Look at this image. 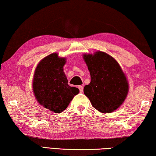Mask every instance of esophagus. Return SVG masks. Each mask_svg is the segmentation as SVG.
Segmentation results:
<instances>
[{
	"mask_svg": "<svg viewBox=\"0 0 156 156\" xmlns=\"http://www.w3.org/2000/svg\"><path fill=\"white\" fill-rule=\"evenodd\" d=\"M78 88H79V90H80V92H83V87L82 86H78Z\"/></svg>",
	"mask_w": 156,
	"mask_h": 156,
	"instance_id": "1",
	"label": "esophagus"
}]
</instances>
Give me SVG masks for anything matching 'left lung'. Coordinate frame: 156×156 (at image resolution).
<instances>
[{
	"label": "left lung",
	"instance_id": "8db88e82",
	"mask_svg": "<svg viewBox=\"0 0 156 156\" xmlns=\"http://www.w3.org/2000/svg\"><path fill=\"white\" fill-rule=\"evenodd\" d=\"M83 58L91 78L90 83L84 87V94L101 112L116 110L123 103L129 88L126 76L118 62L101 51L93 55H84Z\"/></svg>",
	"mask_w": 156,
	"mask_h": 156
}]
</instances>
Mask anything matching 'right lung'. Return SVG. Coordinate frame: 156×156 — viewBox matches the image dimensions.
Returning a JSON list of instances; mask_svg holds the SVG:
<instances>
[{"label": "right lung", "mask_w": 156, "mask_h": 156, "mask_svg": "<svg viewBox=\"0 0 156 156\" xmlns=\"http://www.w3.org/2000/svg\"><path fill=\"white\" fill-rule=\"evenodd\" d=\"M65 58L52 53L41 61L35 69L33 89L40 105L55 113L66 109L71 100L79 93L78 88L70 87L63 70Z\"/></svg>", "instance_id": "add662e5"}]
</instances>
